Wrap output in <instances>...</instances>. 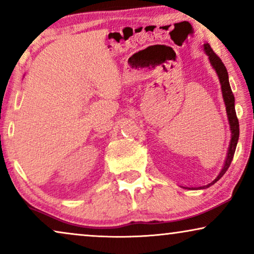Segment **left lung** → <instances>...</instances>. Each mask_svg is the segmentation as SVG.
I'll return each mask as SVG.
<instances>
[{"label": "left lung", "mask_w": 254, "mask_h": 254, "mask_svg": "<svg viewBox=\"0 0 254 254\" xmlns=\"http://www.w3.org/2000/svg\"><path fill=\"white\" fill-rule=\"evenodd\" d=\"M204 52L209 57L210 64L213 65V68L216 70L218 78H220V83H221V89H222V95H223V99L225 103V109H227V113H228V119H229V124H230V129H231V141H230V145H229V150H228V156L227 159H225L224 166L223 169L221 170L220 175H218L216 178H215L213 182L207 184V185L197 187V189L202 190V189H207L211 185H214L217 180H220L222 178V176L227 172V170L230 166L232 158H234L235 151H236V147H237V142H238V137H239V123H238V118L237 114H236V110H235V97L234 93L231 91L230 88V83H229V76H228V71L227 68L220 58L215 54V52L211 50V47L209 46V44H204ZM186 189L190 190H194L190 189V187H186Z\"/></svg>", "instance_id": "left-lung-1"}]
</instances>
